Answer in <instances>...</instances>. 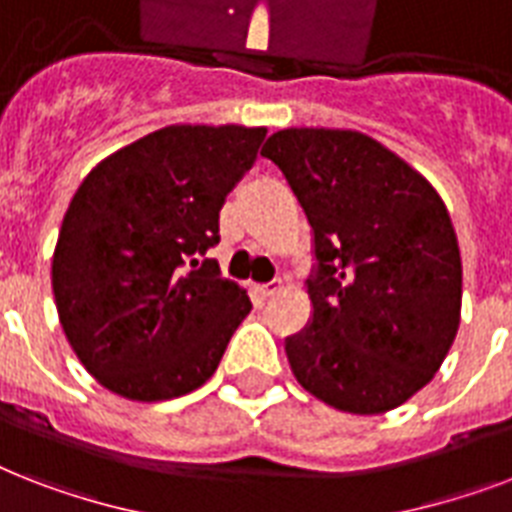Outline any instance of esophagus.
<instances>
[{"instance_id": "esophagus-1", "label": "esophagus", "mask_w": 512, "mask_h": 512, "mask_svg": "<svg viewBox=\"0 0 512 512\" xmlns=\"http://www.w3.org/2000/svg\"><path fill=\"white\" fill-rule=\"evenodd\" d=\"M279 289H281V281H268V284H260V287H257V295L263 297V300H268V297L276 295Z\"/></svg>"}]
</instances>
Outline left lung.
Here are the masks:
<instances>
[{
	"instance_id": "obj_1",
	"label": "left lung",
	"mask_w": 512,
	"mask_h": 512,
	"mask_svg": "<svg viewBox=\"0 0 512 512\" xmlns=\"http://www.w3.org/2000/svg\"><path fill=\"white\" fill-rule=\"evenodd\" d=\"M313 228V319L287 340L292 374L350 414L428 385L460 329L462 260L433 185L356 130L289 127L263 146Z\"/></svg>"
}]
</instances>
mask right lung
I'll use <instances>...</instances> for the list:
<instances>
[{
	"instance_id": "1",
	"label": "right lung",
	"mask_w": 512,
	"mask_h": 512,
	"mask_svg": "<svg viewBox=\"0 0 512 512\" xmlns=\"http://www.w3.org/2000/svg\"><path fill=\"white\" fill-rule=\"evenodd\" d=\"M265 132L170 124L106 156L76 188L52 292L74 353L116 396L154 404L201 388L252 311L215 260L196 257L220 241L225 196Z\"/></svg>"
}]
</instances>
